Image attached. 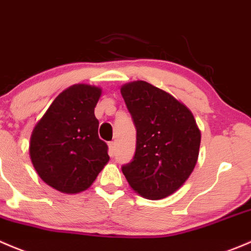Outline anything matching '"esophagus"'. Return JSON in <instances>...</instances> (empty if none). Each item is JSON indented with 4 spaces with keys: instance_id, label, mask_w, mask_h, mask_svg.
I'll list each match as a JSON object with an SVG mask.
<instances>
[{
    "instance_id": "1",
    "label": "esophagus",
    "mask_w": 251,
    "mask_h": 251,
    "mask_svg": "<svg viewBox=\"0 0 251 251\" xmlns=\"http://www.w3.org/2000/svg\"><path fill=\"white\" fill-rule=\"evenodd\" d=\"M108 150H110V156H113L116 152V143L115 141H111L110 144H108Z\"/></svg>"
}]
</instances>
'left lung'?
<instances>
[{
  "label": "left lung",
  "instance_id": "8db88e82",
  "mask_svg": "<svg viewBox=\"0 0 251 251\" xmlns=\"http://www.w3.org/2000/svg\"><path fill=\"white\" fill-rule=\"evenodd\" d=\"M136 128L133 161L122 167L126 181L147 200H162L185 183L200 153L201 130L192 112L173 95L145 81L121 88Z\"/></svg>",
  "mask_w": 251,
  "mask_h": 251
}]
</instances>
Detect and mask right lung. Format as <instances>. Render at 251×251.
I'll return each instance as SVG.
<instances>
[{
    "mask_svg": "<svg viewBox=\"0 0 251 251\" xmlns=\"http://www.w3.org/2000/svg\"><path fill=\"white\" fill-rule=\"evenodd\" d=\"M101 89L75 84L55 98L30 138L33 168L50 187L78 193L90 187L110 159L94 115Z\"/></svg>",
    "mask_w": 251,
    "mask_h": 251,
    "instance_id": "1",
    "label": "right lung"
}]
</instances>
